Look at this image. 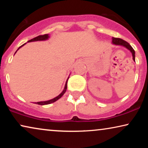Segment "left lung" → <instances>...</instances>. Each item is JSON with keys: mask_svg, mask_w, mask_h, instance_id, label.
I'll use <instances>...</instances> for the list:
<instances>
[{"mask_svg": "<svg viewBox=\"0 0 148 148\" xmlns=\"http://www.w3.org/2000/svg\"><path fill=\"white\" fill-rule=\"evenodd\" d=\"M112 42L113 44H115V45L123 46L126 48H127L128 50H130V52H131V53H132L133 59V60H134V61H135V50H133V48L131 47V46L128 43V42H127L126 41H125V40L121 39V38H112Z\"/></svg>", "mask_w": 148, "mask_h": 148, "instance_id": "left-lung-1", "label": "left lung"}]
</instances>
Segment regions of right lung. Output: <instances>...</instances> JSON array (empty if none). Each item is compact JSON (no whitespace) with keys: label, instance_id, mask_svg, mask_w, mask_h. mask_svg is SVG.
I'll return each instance as SVG.
<instances>
[{"label":"right lung","instance_id":"obj_1","mask_svg":"<svg viewBox=\"0 0 148 148\" xmlns=\"http://www.w3.org/2000/svg\"><path fill=\"white\" fill-rule=\"evenodd\" d=\"M48 38H49V36H48V34H44V35H40V36H37V37L33 38V39L29 40V41H28L27 42H34V41H42V40H48ZM25 44H23V45H22V46H20V47L17 49V50H19L20 48L22 47V46H23V45H25ZM17 51H16V52H17ZM16 52H15V53H16ZM69 77L68 79H67V80H66V84H65V86H64V88L63 91H62V92L61 93H60V94L59 95H58V96H56V98L52 99V100H48V101H44V102H35L36 104H39V105H46V104H51V103H53V102H56V100H58V99L61 98V97H62V96H63V94H64V93H65L66 90V88H67V81H68V79H69Z\"/></svg>","mask_w":148,"mask_h":148}]
</instances>
